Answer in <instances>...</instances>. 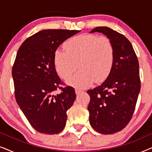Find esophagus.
<instances>
[{"label":"esophagus","instance_id":"1","mask_svg":"<svg viewBox=\"0 0 152 152\" xmlns=\"http://www.w3.org/2000/svg\"><path fill=\"white\" fill-rule=\"evenodd\" d=\"M75 93L77 95H79V94H80V93H82V91L80 90V89H75Z\"/></svg>","mask_w":152,"mask_h":152}]
</instances>
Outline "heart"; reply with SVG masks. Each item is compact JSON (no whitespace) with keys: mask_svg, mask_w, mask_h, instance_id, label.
I'll return each instance as SVG.
<instances>
[{"mask_svg":"<svg viewBox=\"0 0 152 152\" xmlns=\"http://www.w3.org/2000/svg\"><path fill=\"white\" fill-rule=\"evenodd\" d=\"M115 57V48L109 38L82 34L66 41L65 49L56 50L54 64L58 75L64 80L69 78L78 66L80 70L67 83L84 88L95 80H104L112 70Z\"/></svg>","mask_w":152,"mask_h":152,"instance_id":"1","label":"heart"}]
</instances>
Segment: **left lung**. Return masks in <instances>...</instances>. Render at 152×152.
I'll use <instances>...</instances> for the list:
<instances>
[{
  "label": "left lung",
  "mask_w": 152,
  "mask_h": 152,
  "mask_svg": "<svg viewBox=\"0 0 152 152\" xmlns=\"http://www.w3.org/2000/svg\"><path fill=\"white\" fill-rule=\"evenodd\" d=\"M115 48V61L105 81L87 91L91 100L89 121L96 132L112 134L120 132L132 119L140 91L139 64L130 41L108 27H97Z\"/></svg>",
  "instance_id": "8db88e82"
}]
</instances>
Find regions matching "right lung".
<instances>
[{
	"instance_id": "add662e5",
	"label": "right lung",
	"mask_w": 152,
	"mask_h": 152,
	"mask_svg": "<svg viewBox=\"0 0 152 152\" xmlns=\"http://www.w3.org/2000/svg\"><path fill=\"white\" fill-rule=\"evenodd\" d=\"M80 30H44L22 43L12 68L16 102L31 125L45 134L61 132L66 126V111L76 94L71 86L62 88L54 64L56 50ZM58 88L62 93L54 95Z\"/></svg>"
}]
</instances>
